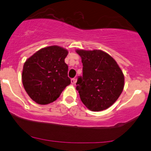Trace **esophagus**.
I'll list each match as a JSON object with an SVG mask.
<instances>
[{"label":"esophagus","instance_id":"1","mask_svg":"<svg viewBox=\"0 0 151 151\" xmlns=\"http://www.w3.org/2000/svg\"><path fill=\"white\" fill-rule=\"evenodd\" d=\"M75 82H76V79H74V78L71 79V83L72 84V85H74V84L75 83Z\"/></svg>","mask_w":151,"mask_h":151}]
</instances>
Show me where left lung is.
<instances>
[{"instance_id":"8db88e82","label":"left lung","mask_w":151,"mask_h":151,"mask_svg":"<svg viewBox=\"0 0 151 151\" xmlns=\"http://www.w3.org/2000/svg\"><path fill=\"white\" fill-rule=\"evenodd\" d=\"M82 58V76L77 89L80 99L90 111H101L116 101L123 91L124 76L116 61L101 50H77Z\"/></svg>"}]
</instances>
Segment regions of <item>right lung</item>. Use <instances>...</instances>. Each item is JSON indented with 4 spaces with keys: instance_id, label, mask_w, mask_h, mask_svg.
Returning <instances> with one entry per match:
<instances>
[{
    "instance_id": "right-lung-1",
    "label": "right lung",
    "mask_w": 151,
    "mask_h": 151,
    "mask_svg": "<svg viewBox=\"0 0 151 151\" xmlns=\"http://www.w3.org/2000/svg\"><path fill=\"white\" fill-rule=\"evenodd\" d=\"M68 50L58 45L43 47L25 61L22 83L32 100L40 105L55 101L70 85L64 59Z\"/></svg>"
}]
</instances>
